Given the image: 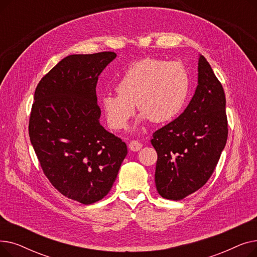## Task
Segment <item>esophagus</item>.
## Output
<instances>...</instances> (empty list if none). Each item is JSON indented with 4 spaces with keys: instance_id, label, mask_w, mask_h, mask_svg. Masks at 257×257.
Here are the masks:
<instances>
[{
    "instance_id": "1",
    "label": "esophagus",
    "mask_w": 257,
    "mask_h": 257,
    "mask_svg": "<svg viewBox=\"0 0 257 257\" xmlns=\"http://www.w3.org/2000/svg\"><path fill=\"white\" fill-rule=\"evenodd\" d=\"M142 147H143V145L138 141H131L129 143V149L131 151H134V152L140 151L142 149Z\"/></svg>"
}]
</instances>
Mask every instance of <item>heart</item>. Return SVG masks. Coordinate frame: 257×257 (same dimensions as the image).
Segmentation results:
<instances>
[{
	"instance_id": "obj_1",
	"label": "heart",
	"mask_w": 257,
	"mask_h": 257,
	"mask_svg": "<svg viewBox=\"0 0 257 257\" xmlns=\"http://www.w3.org/2000/svg\"><path fill=\"white\" fill-rule=\"evenodd\" d=\"M188 88V75L180 62L145 58L129 66L115 86L117 94H104L101 104L113 130L127 127L136 104L142 111L138 125L149 119L161 124L181 112Z\"/></svg>"
}]
</instances>
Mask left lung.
Wrapping results in <instances>:
<instances>
[{
	"mask_svg": "<svg viewBox=\"0 0 257 257\" xmlns=\"http://www.w3.org/2000/svg\"><path fill=\"white\" fill-rule=\"evenodd\" d=\"M198 60V85L191 102L151 141L157 152V192L174 201L207 182L228 137L224 89L205 57L199 54Z\"/></svg>",
	"mask_w": 257,
	"mask_h": 257,
	"instance_id": "1",
	"label": "left lung"
}]
</instances>
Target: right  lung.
I'll list each match as a JSON object with an SVG mask.
<instances>
[{
	"label": "right lung",
	"mask_w": 257,
	"mask_h": 257,
	"mask_svg": "<svg viewBox=\"0 0 257 257\" xmlns=\"http://www.w3.org/2000/svg\"><path fill=\"white\" fill-rule=\"evenodd\" d=\"M113 52L63 58L39 81L29 137L39 164L53 186L88 205L113 185L127 146L101 124L96 86L115 59Z\"/></svg>",
	"instance_id": "right-lung-1"
}]
</instances>
